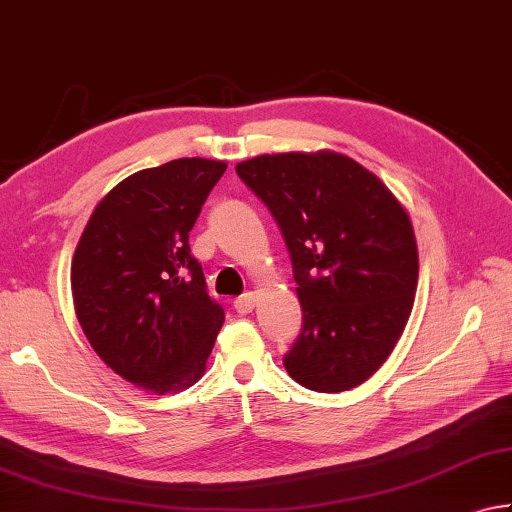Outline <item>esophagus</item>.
Segmentation results:
<instances>
[{
	"instance_id": "obj_1",
	"label": "esophagus",
	"mask_w": 512,
	"mask_h": 512,
	"mask_svg": "<svg viewBox=\"0 0 512 512\" xmlns=\"http://www.w3.org/2000/svg\"><path fill=\"white\" fill-rule=\"evenodd\" d=\"M255 304H257V295L253 291L244 293V295H239L237 300H235V311L241 313V315H246V313H250V311L255 309Z\"/></svg>"
}]
</instances>
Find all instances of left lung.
Masks as SVG:
<instances>
[{
  "instance_id": "1",
  "label": "left lung",
  "mask_w": 512,
  "mask_h": 512,
  "mask_svg": "<svg viewBox=\"0 0 512 512\" xmlns=\"http://www.w3.org/2000/svg\"><path fill=\"white\" fill-rule=\"evenodd\" d=\"M237 174L291 255L302 331L284 353L288 376L322 394L365 383L412 313L418 253L407 212L376 174L336 152L264 154Z\"/></svg>"
}]
</instances>
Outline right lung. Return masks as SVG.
<instances>
[{
	"label": "right lung",
	"mask_w": 512,
	"mask_h": 512,
	"mask_svg": "<svg viewBox=\"0 0 512 512\" xmlns=\"http://www.w3.org/2000/svg\"><path fill=\"white\" fill-rule=\"evenodd\" d=\"M226 167L176 159L127 176L98 203L73 255V304L89 345L154 394L201 378L224 324L188 239Z\"/></svg>",
	"instance_id": "obj_1"
}]
</instances>
